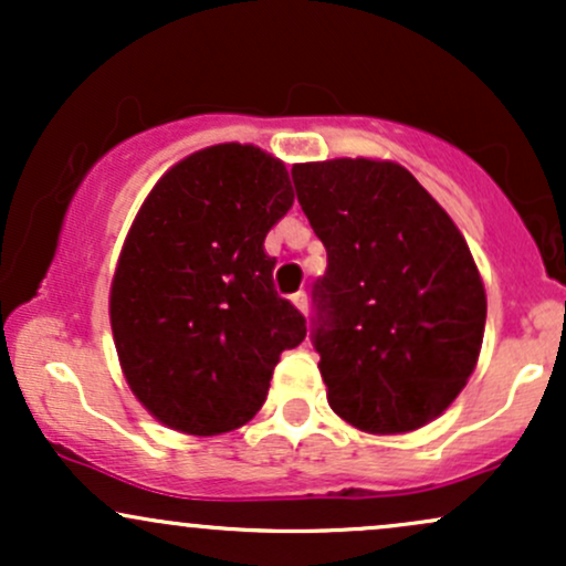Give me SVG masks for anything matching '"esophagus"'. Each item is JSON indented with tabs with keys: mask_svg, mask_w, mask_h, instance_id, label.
<instances>
[{
	"mask_svg": "<svg viewBox=\"0 0 566 566\" xmlns=\"http://www.w3.org/2000/svg\"><path fill=\"white\" fill-rule=\"evenodd\" d=\"M292 305H295L297 311H301L303 316H308V295H305V292H297V295H292Z\"/></svg>",
	"mask_w": 566,
	"mask_h": 566,
	"instance_id": "obj_1",
	"label": "esophagus"
}]
</instances>
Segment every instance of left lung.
I'll list each match as a JSON object with an SVG mask.
<instances>
[{
	"label": "left lung",
	"mask_w": 566,
	"mask_h": 566,
	"mask_svg": "<svg viewBox=\"0 0 566 566\" xmlns=\"http://www.w3.org/2000/svg\"><path fill=\"white\" fill-rule=\"evenodd\" d=\"M327 250L316 350L333 412L356 431H418L458 399L484 340L486 292L454 220L391 159L292 165Z\"/></svg>",
	"instance_id": "1"
}]
</instances>
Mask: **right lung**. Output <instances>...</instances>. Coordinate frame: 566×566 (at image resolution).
<instances>
[{
  "mask_svg": "<svg viewBox=\"0 0 566 566\" xmlns=\"http://www.w3.org/2000/svg\"><path fill=\"white\" fill-rule=\"evenodd\" d=\"M295 201L282 159L218 143L143 199L116 261L108 316L129 391L188 437L250 423L305 319L274 290L265 233Z\"/></svg>",
  "mask_w": 566,
  "mask_h": 566,
  "instance_id": "right-lung-1",
  "label": "right lung"
}]
</instances>
